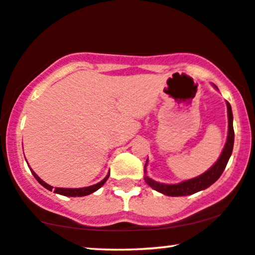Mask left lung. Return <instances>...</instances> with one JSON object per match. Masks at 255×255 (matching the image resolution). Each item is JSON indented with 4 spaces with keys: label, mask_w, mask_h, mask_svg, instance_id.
I'll return each instance as SVG.
<instances>
[{
    "label": "left lung",
    "mask_w": 255,
    "mask_h": 255,
    "mask_svg": "<svg viewBox=\"0 0 255 255\" xmlns=\"http://www.w3.org/2000/svg\"><path fill=\"white\" fill-rule=\"evenodd\" d=\"M217 88V86H215ZM227 105V117H229V134H227V141L225 143V147L223 149L222 155L218 158L213 167L209 169L208 171L202 174L198 177H195L192 179H188L182 183H177V184H163V183H158L152 181L148 176H144V181L147 184L152 188L156 191L163 193V195L171 196V197H178V196H189L193 195V193L202 191L210 185H212L220 176H222L223 171L225 170L227 162L231 157L233 150V143H234V130H233V114L231 105L226 103ZM148 162V161H147ZM147 165V163H145ZM145 165H144V172H145Z\"/></svg>",
    "instance_id": "8db88e82"
}]
</instances>
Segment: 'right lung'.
Instances as JSON below:
<instances>
[{
    "label": "right lung",
    "instance_id": "obj_1",
    "mask_svg": "<svg viewBox=\"0 0 255 255\" xmlns=\"http://www.w3.org/2000/svg\"><path fill=\"white\" fill-rule=\"evenodd\" d=\"M32 172V175L35 176V178L38 181L39 184H42L44 188H46L47 190H50V191H52L53 190V186H51L47 184V183H45L43 181V179H40L38 176H37L35 174V171L32 170V169H30ZM108 176H110V174H108L106 177H105L103 181L97 183V184L94 185H91V186H86V188H79V189H65V188H56L53 190L54 192L56 193H59V195H63V196H69V197H83V196H87L90 195V193H93L94 191H97L98 189H100L101 186H103L105 184V182L107 181L108 179Z\"/></svg>",
    "mask_w": 255,
    "mask_h": 255
}]
</instances>
